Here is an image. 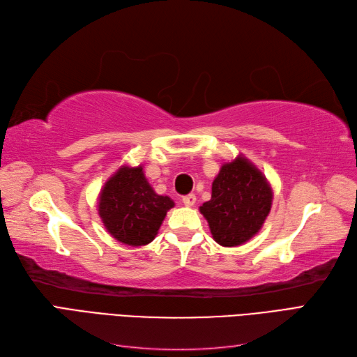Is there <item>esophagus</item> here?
Returning <instances> with one entry per match:
<instances>
[{
	"mask_svg": "<svg viewBox=\"0 0 357 357\" xmlns=\"http://www.w3.org/2000/svg\"><path fill=\"white\" fill-rule=\"evenodd\" d=\"M181 201H183V204L186 205V207H192V205L197 202V197L193 195V193H189V195H185V197H183V198H181Z\"/></svg>",
	"mask_w": 357,
	"mask_h": 357,
	"instance_id": "1",
	"label": "esophagus"
}]
</instances>
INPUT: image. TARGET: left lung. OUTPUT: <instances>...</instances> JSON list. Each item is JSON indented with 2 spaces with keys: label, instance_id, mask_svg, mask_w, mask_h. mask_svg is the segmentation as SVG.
<instances>
[{
  "label": "left lung",
  "instance_id": "obj_1",
  "mask_svg": "<svg viewBox=\"0 0 357 357\" xmlns=\"http://www.w3.org/2000/svg\"><path fill=\"white\" fill-rule=\"evenodd\" d=\"M273 189L250 160L236 156L222 165L211 186V199L199 211L214 241L223 247L247 243L261 231L271 211Z\"/></svg>",
  "mask_w": 357,
  "mask_h": 357
}]
</instances>
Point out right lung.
<instances>
[{"instance_id": "right-lung-1", "label": "right lung", "mask_w": 357, "mask_h": 357, "mask_svg": "<svg viewBox=\"0 0 357 357\" xmlns=\"http://www.w3.org/2000/svg\"><path fill=\"white\" fill-rule=\"evenodd\" d=\"M172 207L174 201L158 195L149 185L142 165H123L104 185L98 214L113 238L139 247L155 240L167 211Z\"/></svg>"}]
</instances>
